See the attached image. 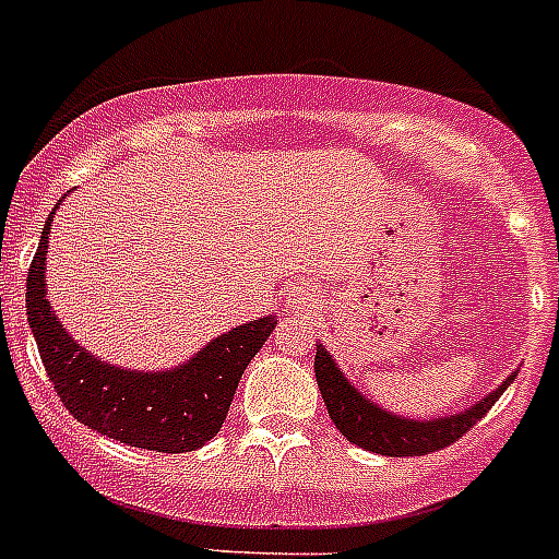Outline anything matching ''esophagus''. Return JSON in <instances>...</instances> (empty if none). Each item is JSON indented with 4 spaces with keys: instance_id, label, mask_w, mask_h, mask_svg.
Wrapping results in <instances>:
<instances>
[{
    "instance_id": "34e87169",
    "label": "esophagus",
    "mask_w": 559,
    "mask_h": 559,
    "mask_svg": "<svg viewBox=\"0 0 559 559\" xmlns=\"http://www.w3.org/2000/svg\"><path fill=\"white\" fill-rule=\"evenodd\" d=\"M285 305H288L290 313H313L316 290L308 283H294L285 296Z\"/></svg>"
}]
</instances>
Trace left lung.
Returning <instances> with one entry per match:
<instances>
[{
	"label": "left lung",
	"mask_w": 559,
	"mask_h": 559,
	"mask_svg": "<svg viewBox=\"0 0 559 559\" xmlns=\"http://www.w3.org/2000/svg\"><path fill=\"white\" fill-rule=\"evenodd\" d=\"M313 369L316 380H319V392H322L324 406H328L335 428L347 437V442L364 448V451L380 453V456H426V453L442 451V448H448L471 431L478 419L496 406V400L507 392V386L518 374V369L507 374L501 386L492 389L490 394H484L478 403H473L464 412L431 419H414L386 412L383 406L372 403L347 374L341 372L335 358L322 344H316Z\"/></svg>",
	"instance_id": "obj_1"
}]
</instances>
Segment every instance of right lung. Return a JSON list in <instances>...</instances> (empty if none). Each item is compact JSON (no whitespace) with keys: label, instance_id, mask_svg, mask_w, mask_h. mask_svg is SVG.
Returning a JSON list of instances; mask_svg holds the SVG:
<instances>
[{"label":"right lung","instance_id":"right-lung-1","mask_svg":"<svg viewBox=\"0 0 559 559\" xmlns=\"http://www.w3.org/2000/svg\"><path fill=\"white\" fill-rule=\"evenodd\" d=\"M56 210L49 212L27 271V322L61 403L78 423L122 445L156 453L206 445L224 426L243 369L260 353L276 319L260 316L231 328L173 369L114 367L67 333L47 299L49 226Z\"/></svg>","mask_w":559,"mask_h":559}]
</instances>
